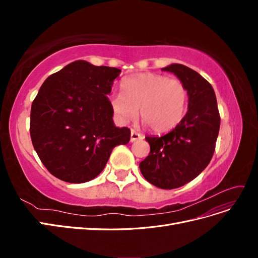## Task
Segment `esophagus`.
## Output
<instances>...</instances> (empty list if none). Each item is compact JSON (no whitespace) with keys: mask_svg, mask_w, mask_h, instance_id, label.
<instances>
[{"mask_svg":"<svg viewBox=\"0 0 258 258\" xmlns=\"http://www.w3.org/2000/svg\"><path fill=\"white\" fill-rule=\"evenodd\" d=\"M143 139V136L141 134H139L136 130L131 129V135H130V141L131 142H136L138 140H141Z\"/></svg>","mask_w":258,"mask_h":258,"instance_id":"34e87169","label":"esophagus"}]
</instances>
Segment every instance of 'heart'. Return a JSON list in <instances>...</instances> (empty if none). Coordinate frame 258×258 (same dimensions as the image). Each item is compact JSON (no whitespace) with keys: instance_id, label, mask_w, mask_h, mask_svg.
Listing matches in <instances>:
<instances>
[{"instance_id":"obj_1","label":"heart","mask_w":258,"mask_h":258,"mask_svg":"<svg viewBox=\"0 0 258 258\" xmlns=\"http://www.w3.org/2000/svg\"><path fill=\"white\" fill-rule=\"evenodd\" d=\"M122 93L111 97L112 111L121 122L134 120L138 110L144 124L163 134L177 127L186 115L188 90L182 81L167 75L142 73L124 80Z\"/></svg>"}]
</instances>
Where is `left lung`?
Here are the masks:
<instances>
[{"mask_svg": "<svg viewBox=\"0 0 258 258\" xmlns=\"http://www.w3.org/2000/svg\"><path fill=\"white\" fill-rule=\"evenodd\" d=\"M173 73L188 90V110L182 122L162 137H146L151 152L140 162L147 182L162 189L181 187L197 177L215 151L221 117L211 84L190 68L173 63Z\"/></svg>", "mask_w": 258, "mask_h": 258, "instance_id": "obj_1", "label": "left lung"}]
</instances>
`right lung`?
I'll return each mask as SVG.
<instances>
[{
  "label": "right lung",
  "instance_id": "right-lung-1",
  "mask_svg": "<svg viewBox=\"0 0 258 258\" xmlns=\"http://www.w3.org/2000/svg\"><path fill=\"white\" fill-rule=\"evenodd\" d=\"M120 70L77 60L41 86L31 106L30 136L49 172L85 183L104 169L113 148L130 141V129L113 121L110 95Z\"/></svg>",
  "mask_w": 258,
  "mask_h": 258
}]
</instances>
